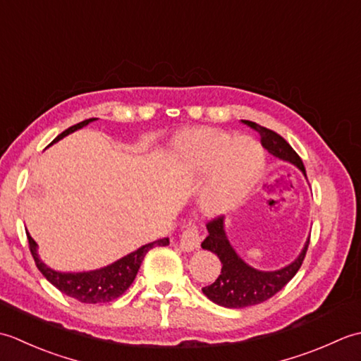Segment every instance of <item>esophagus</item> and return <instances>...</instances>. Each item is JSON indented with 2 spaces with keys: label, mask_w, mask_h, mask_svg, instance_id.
Segmentation results:
<instances>
[{
  "label": "esophagus",
  "mask_w": 361,
  "mask_h": 361,
  "mask_svg": "<svg viewBox=\"0 0 361 361\" xmlns=\"http://www.w3.org/2000/svg\"><path fill=\"white\" fill-rule=\"evenodd\" d=\"M200 243H202V237H200V233H198V228L195 225H188L181 234L180 248L183 251H194L197 248H200Z\"/></svg>",
  "instance_id": "34e87169"
}]
</instances>
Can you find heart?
Segmentation results:
<instances>
[{
    "instance_id": "b5f03b06",
    "label": "heart",
    "mask_w": 361,
    "mask_h": 361,
    "mask_svg": "<svg viewBox=\"0 0 361 361\" xmlns=\"http://www.w3.org/2000/svg\"><path fill=\"white\" fill-rule=\"evenodd\" d=\"M190 169L208 173L200 204L211 216L226 214L247 200L265 167V152L255 137L234 136L212 128L195 130L186 142Z\"/></svg>"
}]
</instances>
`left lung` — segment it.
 <instances>
[{"instance_id": "left-lung-1", "label": "left lung", "mask_w": 361, "mask_h": 361, "mask_svg": "<svg viewBox=\"0 0 361 361\" xmlns=\"http://www.w3.org/2000/svg\"><path fill=\"white\" fill-rule=\"evenodd\" d=\"M245 124L256 130L260 135V142L273 157L293 164L307 178L302 159L282 136L274 133L273 130L260 127L256 122L245 121ZM206 228H208V237L202 242V248L214 252L220 259L221 273L216 282L203 287L202 291L212 302L228 309L250 307V305L264 302L278 293L301 268L310 242V239H307L299 256L291 264L279 268V270L264 271L248 265L237 255L226 235L224 216L209 221Z\"/></svg>"}]
</instances>
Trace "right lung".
<instances>
[{
	"label": "right lung",
	"mask_w": 361,
	"mask_h": 361,
	"mask_svg": "<svg viewBox=\"0 0 361 361\" xmlns=\"http://www.w3.org/2000/svg\"><path fill=\"white\" fill-rule=\"evenodd\" d=\"M94 121L96 118L79 122V124H75L65 130L63 133H60L51 144L59 142L60 140H63L65 136L74 133L75 130L87 127ZM26 234L29 240V248L30 252H32L37 268L42 271L44 278L48 279L54 287L62 291V293L85 304L110 302L113 299L119 298L130 286H132V282L135 281L137 270H140L142 260L149 252V250L157 247V245L158 247H166V245H169V239H159L152 243H145L142 247L130 252V255L118 259L116 262L96 268V270L57 271L43 262L40 256H38V245L27 231Z\"/></svg>",
	"instance_id": "add662e5"
}]
</instances>
